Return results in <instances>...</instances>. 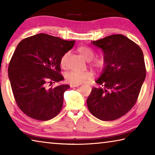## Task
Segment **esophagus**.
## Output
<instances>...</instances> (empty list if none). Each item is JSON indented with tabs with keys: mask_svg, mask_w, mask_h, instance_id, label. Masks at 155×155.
<instances>
[{
	"mask_svg": "<svg viewBox=\"0 0 155 155\" xmlns=\"http://www.w3.org/2000/svg\"><path fill=\"white\" fill-rule=\"evenodd\" d=\"M80 85L79 84H78V85H77V84H70V87H78V86H79Z\"/></svg>",
	"mask_w": 155,
	"mask_h": 155,
	"instance_id": "1",
	"label": "esophagus"
}]
</instances>
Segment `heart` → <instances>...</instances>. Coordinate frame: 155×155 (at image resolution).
Masks as SVG:
<instances>
[{
    "mask_svg": "<svg viewBox=\"0 0 155 155\" xmlns=\"http://www.w3.org/2000/svg\"><path fill=\"white\" fill-rule=\"evenodd\" d=\"M78 52L84 59L87 61H90V65H92L96 69L101 70L106 65V60L103 57H96L95 52L91 48L86 46H81L77 49ZM68 57V52H65L63 54L60 59V64L62 67H65L67 64ZM93 77V73L90 71L78 72L76 70H70L65 74V78L68 82L72 84H81L87 80H90Z\"/></svg>",
    "mask_w": 155,
    "mask_h": 155,
    "instance_id": "obj_1",
    "label": "heart"
}]
</instances>
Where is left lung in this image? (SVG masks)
<instances>
[{
  "label": "left lung",
  "instance_id": "8db88e82",
  "mask_svg": "<svg viewBox=\"0 0 155 155\" xmlns=\"http://www.w3.org/2000/svg\"><path fill=\"white\" fill-rule=\"evenodd\" d=\"M101 48L106 60L103 73L87 99L89 110L103 121L124 115L137 102L146 78L143 52L127 37L117 34L91 41Z\"/></svg>",
  "mask_w": 155,
  "mask_h": 155
}]
</instances>
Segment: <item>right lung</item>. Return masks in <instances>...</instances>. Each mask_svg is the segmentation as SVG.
<instances>
[{"instance_id": "right-lung-1", "label": "right lung", "mask_w": 155, "mask_h": 155, "mask_svg": "<svg viewBox=\"0 0 155 155\" xmlns=\"http://www.w3.org/2000/svg\"><path fill=\"white\" fill-rule=\"evenodd\" d=\"M75 43L45 33L37 34L18 44L8 66V75L16 104L25 114L46 121L61 111L64 94L70 86L52 83L64 79L60 59Z\"/></svg>"}]
</instances>
